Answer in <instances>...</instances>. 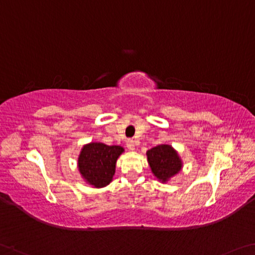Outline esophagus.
I'll return each mask as SVG.
<instances>
[{
    "instance_id": "1",
    "label": "esophagus",
    "mask_w": 255,
    "mask_h": 255,
    "mask_svg": "<svg viewBox=\"0 0 255 255\" xmlns=\"http://www.w3.org/2000/svg\"><path fill=\"white\" fill-rule=\"evenodd\" d=\"M126 145H127L128 149H130V151H134L135 149V140L134 139H128Z\"/></svg>"
}]
</instances>
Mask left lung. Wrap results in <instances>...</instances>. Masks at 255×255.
Segmentation results:
<instances>
[{"label":"left lung","instance_id":"obj_1","mask_svg":"<svg viewBox=\"0 0 255 255\" xmlns=\"http://www.w3.org/2000/svg\"><path fill=\"white\" fill-rule=\"evenodd\" d=\"M152 172L157 179L167 181L177 175L181 169V160L170 145H157L146 152Z\"/></svg>","mask_w":255,"mask_h":255}]
</instances>
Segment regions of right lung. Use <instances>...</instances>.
I'll use <instances>...</instances> for the list:
<instances>
[{
	"label": "right lung",
	"mask_w": 255,
	"mask_h": 255,
	"mask_svg": "<svg viewBox=\"0 0 255 255\" xmlns=\"http://www.w3.org/2000/svg\"><path fill=\"white\" fill-rule=\"evenodd\" d=\"M123 152L124 147L118 145H85L78 157V169L83 178L98 188L109 185L115 175L117 159Z\"/></svg>",
	"instance_id": "obj_1"
}]
</instances>
